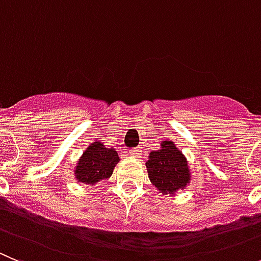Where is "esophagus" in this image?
<instances>
[{"label":"esophagus","instance_id":"esophagus-1","mask_svg":"<svg viewBox=\"0 0 261 261\" xmlns=\"http://www.w3.org/2000/svg\"><path fill=\"white\" fill-rule=\"evenodd\" d=\"M128 154H130V156H134V157H139L140 154H142V148L140 147L133 148V149H130V151H128Z\"/></svg>","mask_w":261,"mask_h":261}]
</instances>
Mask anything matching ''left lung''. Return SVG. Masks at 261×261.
I'll return each instance as SVG.
<instances>
[{"instance_id":"8db88e82","label":"left lung","mask_w":261,"mask_h":261,"mask_svg":"<svg viewBox=\"0 0 261 261\" xmlns=\"http://www.w3.org/2000/svg\"><path fill=\"white\" fill-rule=\"evenodd\" d=\"M145 166L149 180L163 195H174L191 179L186 157L171 140L161 142V148L149 153Z\"/></svg>"}]
</instances>
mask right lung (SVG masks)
I'll return each mask as SVG.
<instances>
[{"label": "right lung", "instance_id": "add662e5", "mask_svg": "<svg viewBox=\"0 0 261 261\" xmlns=\"http://www.w3.org/2000/svg\"><path fill=\"white\" fill-rule=\"evenodd\" d=\"M118 161V153L114 148H107L101 142H93L87 147L75 168L76 182L95 185L101 179H108L113 174Z\"/></svg>", "mask_w": 261, "mask_h": 261}]
</instances>
